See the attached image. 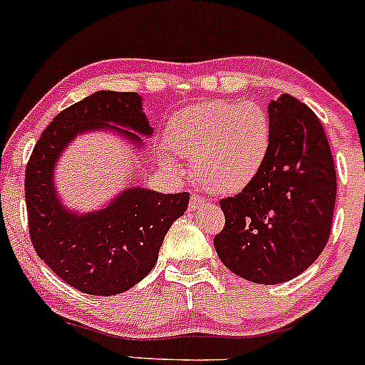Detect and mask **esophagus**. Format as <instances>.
<instances>
[{
	"label": "esophagus",
	"instance_id": "esophagus-1",
	"mask_svg": "<svg viewBox=\"0 0 365 365\" xmlns=\"http://www.w3.org/2000/svg\"><path fill=\"white\" fill-rule=\"evenodd\" d=\"M203 203H205V198L200 197V195H191V198H190V209L191 210L198 209V207H202Z\"/></svg>",
	"mask_w": 365,
	"mask_h": 365
}]
</instances>
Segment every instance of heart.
I'll return each mask as SVG.
<instances>
[{
	"label": "heart",
	"mask_w": 365,
	"mask_h": 365,
	"mask_svg": "<svg viewBox=\"0 0 365 365\" xmlns=\"http://www.w3.org/2000/svg\"><path fill=\"white\" fill-rule=\"evenodd\" d=\"M165 144L191 160L197 181L215 195L238 193L256 179L272 148L268 113L256 103L207 101L175 113ZM172 163V156H167Z\"/></svg>",
	"instance_id": "obj_1"
}]
</instances>
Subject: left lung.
Masks as SVG:
<instances>
[{
    "label": "left lung",
    "mask_w": 365,
    "mask_h": 365,
    "mask_svg": "<svg viewBox=\"0 0 365 365\" xmlns=\"http://www.w3.org/2000/svg\"><path fill=\"white\" fill-rule=\"evenodd\" d=\"M272 148L249 186L222 198L214 237L222 264L256 284H282L320 256L331 235L336 168L322 123L284 93L268 106Z\"/></svg>",
    "instance_id": "1"
}]
</instances>
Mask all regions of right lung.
<instances>
[{"instance_id":"right-lung-1","label":"right lung","mask_w":365,"mask_h":365,"mask_svg":"<svg viewBox=\"0 0 365 365\" xmlns=\"http://www.w3.org/2000/svg\"><path fill=\"white\" fill-rule=\"evenodd\" d=\"M151 135L135 92H96L69 106L43 130L26 167V207L34 250L58 278L92 296L134 287L151 272L172 222L187 209L186 191L162 195L130 187L99 212L78 215L58 203L53 167L78 134L115 128L140 144L130 130Z\"/></svg>"}]
</instances>
